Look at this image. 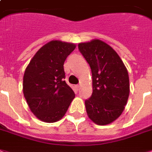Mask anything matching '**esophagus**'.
<instances>
[{"label":"esophagus","mask_w":152,"mask_h":152,"mask_svg":"<svg viewBox=\"0 0 152 152\" xmlns=\"http://www.w3.org/2000/svg\"><path fill=\"white\" fill-rule=\"evenodd\" d=\"M76 88L78 90V91H80V85H76Z\"/></svg>","instance_id":"esophagus-1"}]
</instances>
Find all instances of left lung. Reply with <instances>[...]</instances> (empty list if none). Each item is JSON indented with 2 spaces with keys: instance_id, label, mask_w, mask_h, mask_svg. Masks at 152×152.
I'll use <instances>...</instances> for the list:
<instances>
[{
  "instance_id": "8db88e82",
  "label": "left lung",
  "mask_w": 152,
  "mask_h": 152,
  "mask_svg": "<svg viewBox=\"0 0 152 152\" xmlns=\"http://www.w3.org/2000/svg\"><path fill=\"white\" fill-rule=\"evenodd\" d=\"M92 72L93 93L85 101L89 118L97 125L112 123L122 114L129 94V76L120 57L99 40L79 44Z\"/></svg>"
}]
</instances>
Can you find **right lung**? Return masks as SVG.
Listing matches in <instances>:
<instances>
[{
  "label": "right lung",
  "mask_w": 152,
  "mask_h": 152,
  "mask_svg": "<svg viewBox=\"0 0 152 152\" xmlns=\"http://www.w3.org/2000/svg\"><path fill=\"white\" fill-rule=\"evenodd\" d=\"M76 45L52 40L42 47L26 69L23 94L33 114L46 123H55L67 112L75 97L65 83L64 62Z\"/></svg>",
  "instance_id": "1"
}]
</instances>
